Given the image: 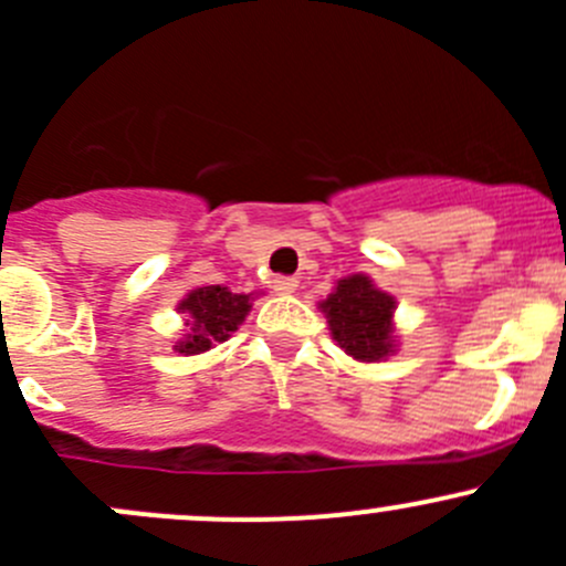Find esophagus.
<instances>
[{
    "mask_svg": "<svg viewBox=\"0 0 566 566\" xmlns=\"http://www.w3.org/2000/svg\"><path fill=\"white\" fill-rule=\"evenodd\" d=\"M296 277H275V281H272V289L277 291V294H294L296 291Z\"/></svg>",
    "mask_w": 566,
    "mask_h": 566,
    "instance_id": "esophagus-1",
    "label": "esophagus"
}]
</instances>
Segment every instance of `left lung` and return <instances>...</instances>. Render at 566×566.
Instances as JSON below:
<instances>
[{
	"instance_id": "obj_1",
	"label": "left lung",
	"mask_w": 566,
	"mask_h": 566,
	"mask_svg": "<svg viewBox=\"0 0 566 566\" xmlns=\"http://www.w3.org/2000/svg\"><path fill=\"white\" fill-rule=\"evenodd\" d=\"M327 316L335 344L357 363H379L399 349L396 335V296L379 289L368 275H346L335 281L327 300L318 302Z\"/></svg>"
}]
</instances>
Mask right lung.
<instances>
[{
    "mask_svg": "<svg viewBox=\"0 0 566 566\" xmlns=\"http://www.w3.org/2000/svg\"><path fill=\"white\" fill-rule=\"evenodd\" d=\"M253 307V294H233L228 285L192 289L176 311L184 313V335L172 349L178 355H203L231 338Z\"/></svg>",
    "mask_w": 566,
    "mask_h": 566,
    "instance_id": "1",
    "label": "right lung"
}]
</instances>
